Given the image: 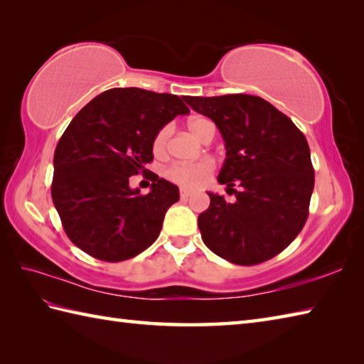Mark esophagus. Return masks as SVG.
Returning <instances> with one entry per match:
<instances>
[{
    "mask_svg": "<svg viewBox=\"0 0 364 364\" xmlns=\"http://www.w3.org/2000/svg\"><path fill=\"white\" fill-rule=\"evenodd\" d=\"M191 196V193L187 190H181V199H188Z\"/></svg>",
    "mask_w": 364,
    "mask_h": 364,
    "instance_id": "obj_1",
    "label": "esophagus"
}]
</instances>
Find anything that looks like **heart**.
I'll return each mask as SVG.
<instances>
[{
  "label": "heart",
  "mask_w": 364,
  "mask_h": 364,
  "mask_svg": "<svg viewBox=\"0 0 364 364\" xmlns=\"http://www.w3.org/2000/svg\"><path fill=\"white\" fill-rule=\"evenodd\" d=\"M187 129L196 136L199 141L210 143L213 140L216 134V126L212 119L205 117H193L187 121ZM169 127L165 126L161 127L154 136V141H152V151H154L156 156H164L166 146H168V139H169ZM213 173V164L208 160L196 161V164H174L169 166L165 174L171 182L179 185L181 188L185 190H195L200 185L205 183L210 174Z\"/></svg>",
  "instance_id": "obj_1"
}]
</instances>
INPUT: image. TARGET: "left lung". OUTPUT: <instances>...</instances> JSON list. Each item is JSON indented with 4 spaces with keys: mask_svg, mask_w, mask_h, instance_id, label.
Wrapping results in <instances>:
<instances>
[{
    "mask_svg": "<svg viewBox=\"0 0 364 364\" xmlns=\"http://www.w3.org/2000/svg\"><path fill=\"white\" fill-rule=\"evenodd\" d=\"M183 100L220 129L228 152L218 182L237 198L230 204L208 193L210 207L198 218L205 246L241 266L276 257L309 218L314 169L305 135L260 96Z\"/></svg>",
    "mask_w": 364,
    "mask_h": 364,
    "instance_id": "obj_1",
    "label": "left lung"
}]
</instances>
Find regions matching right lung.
Segmentation results:
<instances>
[{
	"label": "right lung",
	"instance_id": "right-lung-1",
	"mask_svg": "<svg viewBox=\"0 0 364 364\" xmlns=\"http://www.w3.org/2000/svg\"><path fill=\"white\" fill-rule=\"evenodd\" d=\"M187 114L183 98L136 87L110 88L79 110L55 146L51 183L71 243L110 263L154 243L179 188L152 173L151 191L141 195L129 177L148 171L157 132Z\"/></svg>",
	"mask_w": 364,
	"mask_h": 364
}]
</instances>
